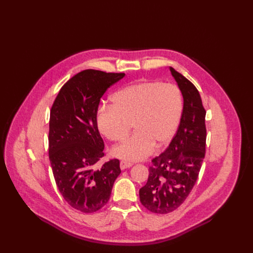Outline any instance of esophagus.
<instances>
[{
  "mask_svg": "<svg viewBox=\"0 0 253 253\" xmlns=\"http://www.w3.org/2000/svg\"><path fill=\"white\" fill-rule=\"evenodd\" d=\"M132 165H133V164L130 163V162H126V161H121V162H120V168H121L122 170L127 169V168H130Z\"/></svg>",
  "mask_w": 253,
  "mask_h": 253,
  "instance_id": "1",
  "label": "esophagus"
}]
</instances>
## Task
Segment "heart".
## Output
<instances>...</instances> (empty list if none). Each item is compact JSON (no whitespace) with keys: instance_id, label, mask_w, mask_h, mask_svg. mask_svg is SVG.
Segmentation results:
<instances>
[{"instance_id":"obj_1","label":"heart","mask_w":253,"mask_h":253,"mask_svg":"<svg viewBox=\"0 0 253 253\" xmlns=\"http://www.w3.org/2000/svg\"><path fill=\"white\" fill-rule=\"evenodd\" d=\"M113 105H103L97 111L100 132L110 141H121L113 148L114 156L126 161L142 160L171 142L181 122V91L161 81H142L126 86L112 96Z\"/></svg>"}]
</instances>
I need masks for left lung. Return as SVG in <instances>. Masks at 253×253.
I'll return each mask as SVG.
<instances>
[{"mask_svg": "<svg viewBox=\"0 0 253 253\" xmlns=\"http://www.w3.org/2000/svg\"><path fill=\"white\" fill-rule=\"evenodd\" d=\"M183 96V113L176 135L163 153L152 159L147 183L139 190L142 205L149 211H174L191 192L205 156L206 111L196 87L170 67Z\"/></svg>", "mask_w": 253, "mask_h": 253, "instance_id": "8db88e82", "label": "left lung"}]
</instances>
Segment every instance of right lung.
<instances>
[{
	"label": "right lung",
	"mask_w": 253,
	"mask_h": 253,
	"mask_svg": "<svg viewBox=\"0 0 253 253\" xmlns=\"http://www.w3.org/2000/svg\"><path fill=\"white\" fill-rule=\"evenodd\" d=\"M124 73L84 70L67 81L50 112L49 159L57 187L74 209L92 213L109 201L121 173L118 159L94 165L104 156V142L97 126V111L106 90Z\"/></svg>",
	"instance_id": "1"
}]
</instances>
